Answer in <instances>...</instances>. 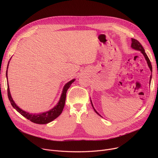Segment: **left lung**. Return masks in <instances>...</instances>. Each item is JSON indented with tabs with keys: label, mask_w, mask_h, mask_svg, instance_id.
<instances>
[{
	"label": "left lung",
	"mask_w": 158,
	"mask_h": 158,
	"mask_svg": "<svg viewBox=\"0 0 158 158\" xmlns=\"http://www.w3.org/2000/svg\"><path fill=\"white\" fill-rule=\"evenodd\" d=\"M131 41H132V43H131V48H133V49H135V50H136V51H140L141 52H142V54L143 55V56H144V57H145V60L147 61V64H148V67H149V69H150L151 72V73H152V65H151V63L150 60L148 59V57L147 55L146 54V53H145V50H144L143 47H142V45L140 44V43L139 42V41H138V40H135V39H134V38H131ZM151 79H152V74L151 75V77H150V81H149V82H150V84H151ZM90 101H91V103H92V107H93V108H94V111H95V113H96L97 114H98L99 116H101V117H102V116H101L100 114H99V113H98L95 110V109L94 108V105H93V103H92V100H91V99H90Z\"/></svg>",
	"instance_id": "8db88e82"
}]
</instances>
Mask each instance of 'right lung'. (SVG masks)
<instances>
[{
	"instance_id": "1",
	"label": "right lung",
	"mask_w": 158,
	"mask_h": 158,
	"mask_svg": "<svg viewBox=\"0 0 158 158\" xmlns=\"http://www.w3.org/2000/svg\"><path fill=\"white\" fill-rule=\"evenodd\" d=\"M9 63H10V61L8 62L7 70H6L7 80V69H8V66H9ZM75 80L76 79H73L72 80L68 82L67 83L65 84V85L63 87L60 100L57 103V104L53 107V108H52L51 110H50L47 111L43 112V113L33 114V113H28L27 111H25L22 110V109H20V107L15 104V102H14L13 99L11 95L9 85H8V81H7V95H8V98H9V100H10L12 106L19 113H20L23 116V117L29 120L30 121H31L33 123H38V124H46V123H48L49 122L53 121L57 117H59V116L61 114V113H62L63 110L64 108V104H65L66 92H67L68 89L70 88L71 85L75 81Z\"/></svg>"
}]
</instances>
